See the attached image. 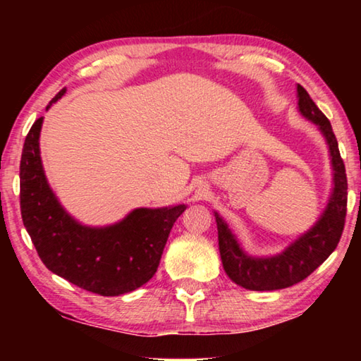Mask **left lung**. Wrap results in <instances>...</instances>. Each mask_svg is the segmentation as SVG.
<instances>
[{
  "label": "left lung",
  "mask_w": 361,
  "mask_h": 361,
  "mask_svg": "<svg viewBox=\"0 0 361 361\" xmlns=\"http://www.w3.org/2000/svg\"><path fill=\"white\" fill-rule=\"evenodd\" d=\"M298 97L299 111L320 127L328 142L334 170V189L325 213L314 228L299 237L295 243H291L282 255L272 256V258H253V256L243 253L228 226L219 218L218 213H215L219 255H221L224 271L232 282L247 290L272 291L299 283L305 277H309L334 252L341 240L342 231H344L347 213V176L338 140L334 137L328 118L320 111L301 84H298Z\"/></svg>",
  "instance_id": "left-lung-1"
}]
</instances>
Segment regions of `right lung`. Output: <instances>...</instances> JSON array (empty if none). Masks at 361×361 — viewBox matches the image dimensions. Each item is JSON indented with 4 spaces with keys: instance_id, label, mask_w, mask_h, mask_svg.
Masks as SVG:
<instances>
[{
    "instance_id": "obj_1",
    "label": "right lung",
    "mask_w": 361,
    "mask_h": 361,
    "mask_svg": "<svg viewBox=\"0 0 361 361\" xmlns=\"http://www.w3.org/2000/svg\"><path fill=\"white\" fill-rule=\"evenodd\" d=\"M65 89L49 103H56ZM47 106V108H49ZM42 118L30 129L20 159L23 226L44 266L79 288L102 296L137 290L154 276L173 223L185 205L137 209L108 228L76 223L49 188L39 157Z\"/></svg>"
}]
</instances>
